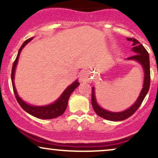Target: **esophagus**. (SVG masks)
<instances>
[{
    "label": "esophagus",
    "mask_w": 158,
    "mask_h": 158,
    "mask_svg": "<svg viewBox=\"0 0 158 158\" xmlns=\"http://www.w3.org/2000/svg\"><path fill=\"white\" fill-rule=\"evenodd\" d=\"M79 81L81 82H90L91 81V75L89 70H84L79 74Z\"/></svg>",
    "instance_id": "1"
}]
</instances>
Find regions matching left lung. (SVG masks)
Here are the masks:
<instances>
[{
  "mask_svg": "<svg viewBox=\"0 0 158 158\" xmlns=\"http://www.w3.org/2000/svg\"><path fill=\"white\" fill-rule=\"evenodd\" d=\"M128 41H131L133 42V48L132 50L135 52V55L128 58L130 60H136L139 61L141 65L143 66V70H144V83H143V89L141 90V93L139 94L138 99L136 101L135 104L131 107H130L128 109H127L122 112H110L106 110L103 108H100L98 106L97 101L95 99V94H94V88H92V94H91V103L94 111L97 113V115L102 118L111 121H121L124 120L131 117L132 114H135V112L139 108L140 105L142 104L143 99L146 97L150 87V61L149 56L146 48L139 43L136 39L132 38H128Z\"/></svg>",
  "mask_w": 158,
  "mask_h": 158,
  "instance_id": "8db88e82",
  "label": "left lung"
}]
</instances>
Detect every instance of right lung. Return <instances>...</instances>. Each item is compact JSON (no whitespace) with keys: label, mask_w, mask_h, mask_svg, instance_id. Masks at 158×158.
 Here are the masks:
<instances>
[{"label":"right lung","mask_w":158,"mask_h":158,"mask_svg":"<svg viewBox=\"0 0 158 158\" xmlns=\"http://www.w3.org/2000/svg\"><path fill=\"white\" fill-rule=\"evenodd\" d=\"M32 39V38L26 40L23 44L21 45V48L19 49V53H18L17 57H16L15 61H14L13 65H12V73H11V79H12V88H13L14 94H15V98L17 99L19 104L21 106V108H23L25 111L27 112L28 114H31V115L34 116V117H37L39 119H53L56 117H59L65 111L67 108V106H68V99L70 97V94L76 88L79 86V82L78 80H76L73 84H71L70 86L65 89V90L63 92L61 97L56 101L55 102L52 103L51 105H48V106H33L28 105L27 103L23 102L22 99L19 97L18 95L17 91H16L15 85H14V75H15V70L16 65H17L18 60H19V55L21 53V50L23 48V47L26 45L29 41H30Z\"/></svg>","instance_id":"1"}]
</instances>
